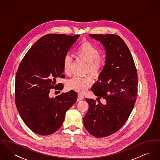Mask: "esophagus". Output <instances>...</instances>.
Returning <instances> with one entry per match:
<instances>
[{"mask_svg":"<svg viewBox=\"0 0 160 160\" xmlns=\"http://www.w3.org/2000/svg\"><path fill=\"white\" fill-rule=\"evenodd\" d=\"M84 99V97L82 95V94H78V97H77V101H80V100H82V99Z\"/></svg>","mask_w":160,"mask_h":160,"instance_id":"esophagus-1","label":"esophagus"}]
</instances>
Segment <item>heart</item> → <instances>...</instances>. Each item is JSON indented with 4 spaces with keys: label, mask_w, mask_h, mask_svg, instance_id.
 <instances>
[{
    "label": "heart",
    "mask_w": 160,
    "mask_h": 160,
    "mask_svg": "<svg viewBox=\"0 0 160 160\" xmlns=\"http://www.w3.org/2000/svg\"><path fill=\"white\" fill-rule=\"evenodd\" d=\"M100 50L97 46L89 41H83L76 50L77 56L86 63L85 72L95 77H99L106 65V59L99 54ZM71 58L68 55L64 57L62 62L63 72L70 75ZM93 82L91 77H74L67 82V87L70 89L83 93L87 91Z\"/></svg>",
    "instance_id": "obj_1"
}]
</instances>
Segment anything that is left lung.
<instances>
[{"label":"left lung","instance_id":"8db88e82","mask_svg":"<svg viewBox=\"0 0 160 160\" xmlns=\"http://www.w3.org/2000/svg\"><path fill=\"white\" fill-rule=\"evenodd\" d=\"M100 41L106 51V65L92 91L106 104L86 98L89 109L84 117V127L92 136L104 137L121 129L131 114L137 98V69L129 48L114 34H90Z\"/></svg>","mask_w":160,"mask_h":160}]
</instances>
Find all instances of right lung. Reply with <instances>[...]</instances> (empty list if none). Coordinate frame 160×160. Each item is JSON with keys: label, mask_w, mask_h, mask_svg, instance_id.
Returning a JSON list of instances; mask_svg holds the SVG:
<instances>
[{"label": "right lung", "mask_w": 160, "mask_h": 160, "mask_svg": "<svg viewBox=\"0 0 160 160\" xmlns=\"http://www.w3.org/2000/svg\"><path fill=\"white\" fill-rule=\"evenodd\" d=\"M79 35L48 34L39 38L26 54L17 69L15 102L25 124L42 136L54 133L62 125L66 112L76 102L74 91L62 93L54 98L48 96L55 84L63 78L62 62ZM62 84V83H61Z\"/></svg>", "instance_id": "1"}]
</instances>
